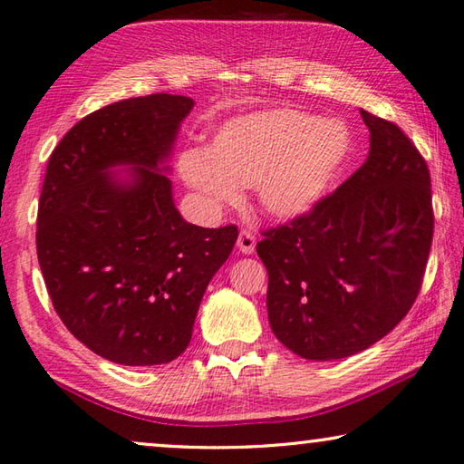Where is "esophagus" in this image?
<instances>
[{
  "instance_id": "34e87169",
  "label": "esophagus",
  "mask_w": 464,
  "mask_h": 464,
  "mask_svg": "<svg viewBox=\"0 0 464 464\" xmlns=\"http://www.w3.org/2000/svg\"><path fill=\"white\" fill-rule=\"evenodd\" d=\"M236 246H238V250L242 254H252L254 248H256V236H254L250 230H240Z\"/></svg>"
}]
</instances>
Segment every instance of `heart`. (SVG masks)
Wrapping results in <instances>:
<instances>
[{
    "label": "heart",
    "mask_w": 464,
    "mask_h": 464,
    "mask_svg": "<svg viewBox=\"0 0 464 464\" xmlns=\"http://www.w3.org/2000/svg\"><path fill=\"white\" fill-rule=\"evenodd\" d=\"M351 150V131L340 121L302 110H266L226 121L208 152L186 150L178 168L216 210L238 206L242 188L256 186L264 212L296 220L330 194Z\"/></svg>",
    "instance_id": "obj_1"
}]
</instances>
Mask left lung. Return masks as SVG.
I'll use <instances>...</instances> for the list:
<instances>
[{
    "mask_svg": "<svg viewBox=\"0 0 464 464\" xmlns=\"http://www.w3.org/2000/svg\"><path fill=\"white\" fill-rule=\"evenodd\" d=\"M366 162L310 214L264 230L272 333L306 361H336L386 336L417 300L434 214L430 174L394 121L361 110Z\"/></svg>",
    "mask_w": 464,
    "mask_h": 464,
    "instance_id": "left-lung-1",
    "label": "left lung"
}]
</instances>
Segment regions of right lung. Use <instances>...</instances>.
Returning <instances> with one entry per match:
<instances>
[{"instance_id":"add662e5","label":"right lung","mask_w":464,"mask_h":464,"mask_svg":"<svg viewBox=\"0 0 464 464\" xmlns=\"http://www.w3.org/2000/svg\"><path fill=\"white\" fill-rule=\"evenodd\" d=\"M194 100L150 93L82 118L50 156L37 260L65 328L106 361L152 366L190 344L208 282L238 228H200L176 210L162 162ZM130 165L128 183L109 172Z\"/></svg>"}]
</instances>
